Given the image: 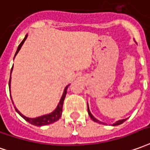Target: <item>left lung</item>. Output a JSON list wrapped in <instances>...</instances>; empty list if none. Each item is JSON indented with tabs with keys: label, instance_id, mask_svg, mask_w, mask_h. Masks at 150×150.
<instances>
[{
	"label": "left lung",
	"instance_id": "8db88e82",
	"mask_svg": "<svg viewBox=\"0 0 150 150\" xmlns=\"http://www.w3.org/2000/svg\"><path fill=\"white\" fill-rule=\"evenodd\" d=\"M88 115H89L90 118L93 119L94 122H98V123H101V124H105L104 122H100V121H99L98 119H96V118H95V117H94V116H93V115L91 114V112H90V110H89V107H88ZM126 120H127V119H120V120H119V121L115 122V123H113V124H112V126H116V125H119V124H121V123H122L123 122H125Z\"/></svg>",
	"mask_w": 150,
	"mask_h": 150
}]
</instances>
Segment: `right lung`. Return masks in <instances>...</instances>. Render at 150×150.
<instances>
[{
	"label": "right lung",
	"mask_w": 150,
	"mask_h": 150,
	"mask_svg": "<svg viewBox=\"0 0 150 150\" xmlns=\"http://www.w3.org/2000/svg\"><path fill=\"white\" fill-rule=\"evenodd\" d=\"M28 38V34L26 35L25 38L23 39V40L20 43V45H18V49H17L16 53H15V55H14V57L16 56L18 53L19 52V50H21L22 46L23 45V43L25 42L26 39ZM12 71H13V67L11 68V71H10V77H9V93H10V83H11V73H12ZM68 86H66V88H64V91H63V93H62V96L61 97L60 100L57 104V107L56 109L53 110V112H51L50 114H47V115H41V116H39V117H36V118H28V117H26L25 115H23L22 113H21L18 109H17L15 106V110L18 112V114L20 115L22 118H23L27 122H28L29 123H31L32 125H35V126L37 127H40V126H45V125H49V124H51L53 122H56L57 121L58 119H60L61 115H62V106H63V102H64V99L66 97V95H67V88ZM11 97V96H10ZM11 100H12V97H11ZM12 102H13V101L12 100Z\"/></svg>",
	"instance_id": "obj_1"
}]
</instances>
